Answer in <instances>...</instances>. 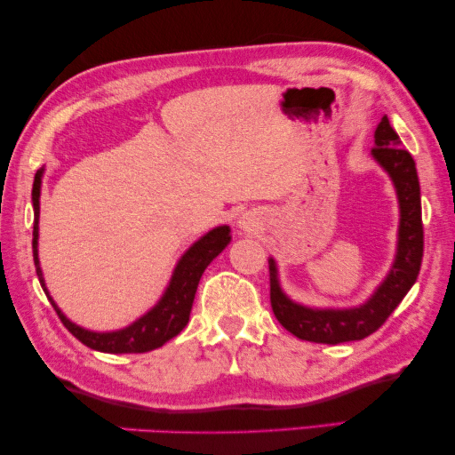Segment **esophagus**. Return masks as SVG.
Listing matches in <instances>:
<instances>
[{
	"instance_id": "1",
	"label": "esophagus",
	"mask_w": 455,
	"mask_h": 455,
	"mask_svg": "<svg viewBox=\"0 0 455 455\" xmlns=\"http://www.w3.org/2000/svg\"><path fill=\"white\" fill-rule=\"evenodd\" d=\"M240 228L246 229V232H254V229L258 228V226H256V220L251 218V215L246 213V215H243V218L240 220Z\"/></svg>"
}]
</instances>
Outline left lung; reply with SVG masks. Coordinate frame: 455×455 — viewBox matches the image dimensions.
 Here are the masks:
<instances>
[{"label": "left lung", "mask_w": 455, "mask_h": 455, "mask_svg": "<svg viewBox=\"0 0 455 455\" xmlns=\"http://www.w3.org/2000/svg\"><path fill=\"white\" fill-rule=\"evenodd\" d=\"M372 156L396 188L401 223H398L396 256L390 272L366 303L354 309H311L299 305L284 295L278 283L276 262L270 267V305L286 331L299 339L315 344H344V341L364 339L388 319L398 303L415 284L423 260V220H421V188L415 169V160L401 148V140L384 116L374 132Z\"/></svg>", "instance_id": "left-lung-1"}]
</instances>
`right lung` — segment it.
Here are the masks:
<instances>
[{"instance_id": "right-lung-1", "label": "right lung", "mask_w": 455, "mask_h": 455, "mask_svg": "<svg viewBox=\"0 0 455 455\" xmlns=\"http://www.w3.org/2000/svg\"><path fill=\"white\" fill-rule=\"evenodd\" d=\"M42 172L40 169L34 177L32 185V205H34V264H36V275L38 281L44 289L48 300H51L54 311L60 317L62 325L71 331L81 344H85L91 349H97V352L106 354H142L150 352V349H156L164 346L166 341L172 339L174 335L183 331V327L188 323V315H191V307L195 292H197V284L201 281V275H204L205 268L212 264L215 256L221 254V250L228 246L232 235H229L228 226H220L212 229V232L205 234L201 240H197L188 248L183 258H180L177 268L172 272V278L169 286H166L163 299L152 307V309L146 313V315L140 317L134 323L124 327V330L117 331H89L83 330V327L75 325L71 319L62 315L60 309L54 303L52 297L48 295L44 278H42L40 262H38V215H40V183H42Z\"/></svg>"}]
</instances>
